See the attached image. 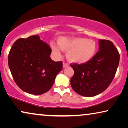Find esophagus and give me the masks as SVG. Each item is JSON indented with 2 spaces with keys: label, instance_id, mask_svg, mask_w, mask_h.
I'll use <instances>...</instances> for the list:
<instances>
[{
  "label": "esophagus",
  "instance_id": "obj_1",
  "mask_svg": "<svg viewBox=\"0 0 128 128\" xmlns=\"http://www.w3.org/2000/svg\"><path fill=\"white\" fill-rule=\"evenodd\" d=\"M69 66V64H67V63H66V62H63V68H66V67H68Z\"/></svg>",
  "mask_w": 128,
  "mask_h": 128
}]
</instances>
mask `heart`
Returning a JSON list of instances; mask_svg holds the SVG:
<instances>
[{
  "label": "heart",
  "mask_w": 128,
  "mask_h": 128,
  "mask_svg": "<svg viewBox=\"0 0 128 128\" xmlns=\"http://www.w3.org/2000/svg\"><path fill=\"white\" fill-rule=\"evenodd\" d=\"M58 46L52 42L50 44L52 52L57 56H61V50L67 52L70 62L84 64L93 58L98 50V45L93 40L82 37H61L57 40Z\"/></svg>",
  "instance_id": "obj_1"
}]
</instances>
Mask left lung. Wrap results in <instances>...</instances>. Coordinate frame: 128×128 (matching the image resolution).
Instances as JSON below:
<instances>
[{"mask_svg":"<svg viewBox=\"0 0 128 128\" xmlns=\"http://www.w3.org/2000/svg\"><path fill=\"white\" fill-rule=\"evenodd\" d=\"M99 52L82 64H71L74 71L71 87L80 95L92 97L104 91L113 80L120 62V54L111 42L99 40Z\"/></svg>","mask_w":128,"mask_h":128,"instance_id":"8db88e82","label":"left lung"}]
</instances>
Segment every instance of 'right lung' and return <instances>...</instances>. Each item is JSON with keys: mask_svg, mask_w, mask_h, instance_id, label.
Listing matches in <instances>:
<instances>
[{"mask_svg": "<svg viewBox=\"0 0 128 128\" xmlns=\"http://www.w3.org/2000/svg\"><path fill=\"white\" fill-rule=\"evenodd\" d=\"M52 50L38 35L19 38L14 42L8 56V67L16 84L22 90L41 95L52 87L62 68L61 61L50 58Z\"/></svg>", "mask_w": 128, "mask_h": 128, "instance_id": "add662e5", "label": "right lung"}]
</instances>
